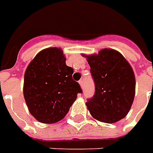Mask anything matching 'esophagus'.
<instances>
[{
	"label": "esophagus",
	"mask_w": 153,
	"mask_h": 153,
	"mask_svg": "<svg viewBox=\"0 0 153 153\" xmlns=\"http://www.w3.org/2000/svg\"><path fill=\"white\" fill-rule=\"evenodd\" d=\"M78 82H79V84H80V86H81V88H82V86H83V81H82V80H80Z\"/></svg>",
	"instance_id": "obj_1"
}]
</instances>
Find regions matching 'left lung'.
Returning a JSON list of instances; mask_svg holds the SVG:
<instances>
[{"label": "left lung", "mask_w": 153, "mask_h": 153, "mask_svg": "<svg viewBox=\"0 0 153 153\" xmlns=\"http://www.w3.org/2000/svg\"><path fill=\"white\" fill-rule=\"evenodd\" d=\"M88 62L95 94L86 105L96 120L113 123L125 117L135 94L131 65L119 52L104 48L98 54H82Z\"/></svg>", "instance_id": "obj_1"}]
</instances>
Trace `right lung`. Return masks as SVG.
Masks as SVG:
<instances>
[{
  "label": "right lung",
  "mask_w": 153,
  "mask_h": 153,
  "mask_svg": "<svg viewBox=\"0 0 153 153\" xmlns=\"http://www.w3.org/2000/svg\"><path fill=\"white\" fill-rule=\"evenodd\" d=\"M65 60L61 48H49L39 52L27 66L24 97L30 114L40 123L62 120L82 93Z\"/></svg>",
  "instance_id": "add662e5"
}]
</instances>
